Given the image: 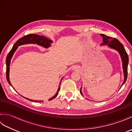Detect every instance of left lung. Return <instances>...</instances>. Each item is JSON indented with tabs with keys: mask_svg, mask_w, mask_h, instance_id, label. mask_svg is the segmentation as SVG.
I'll return each mask as SVG.
<instances>
[{
	"mask_svg": "<svg viewBox=\"0 0 132 132\" xmlns=\"http://www.w3.org/2000/svg\"><path fill=\"white\" fill-rule=\"evenodd\" d=\"M100 36L102 37L103 43L102 45H108L109 47L116 49L118 51L121 56V60L122 61V68L124 70V80L123 82L122 86L125 83L128 77V64L129 62V58L127 53L126 52L124 46L120 42L115 38H113L109 36H106L104 34H100ZM122 87V86H121ZM80 94L82 95V90H80Z\"/></svg>",
	"mask_w": 132,
	"mask_h": 132,
	"instance_id": "1",
	"label": "left lung"
}]
</instances>
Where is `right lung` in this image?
Instances as JSON below:
<instances>
[{"instance_id":"add662e5","label":"right lung","mask_w":132,"mask_h":132,"mask_svg":"<svg viewBox=\"0 0 132 132\" xmlns=\"http://www.w3.org/2000/svg\"><path fill=\"white\" fill-rule=\"evenodd\" d=\"M52 43V41L51 40H49V39H47L46 37H44L43 36H39L37 35H34V34H29L26 36H23V37L20 38V39L17 41L15 44H14L13 46L12 47V49L10 50V52L8 53V54L6 58V78L7 80L8 81V83L10 84L11 86V84L10 83V79H9V72H10V62H11V60L12 58V55L13 54L14 52H15V50L18 48V46L24 44H36L38 45H40L43 47H47L50 46V44ZM63 79V78H62ZM60 89V86H59V88L57 93L54 95V96L50 98L49 99V100H51L54 99L55 97L57 96L58 94V92ZM26 98V97H24ZM27 100H29L31 102H43V101H37V100H30L29 99H27L26 98Z\"/></svg>"}]
</instances>
